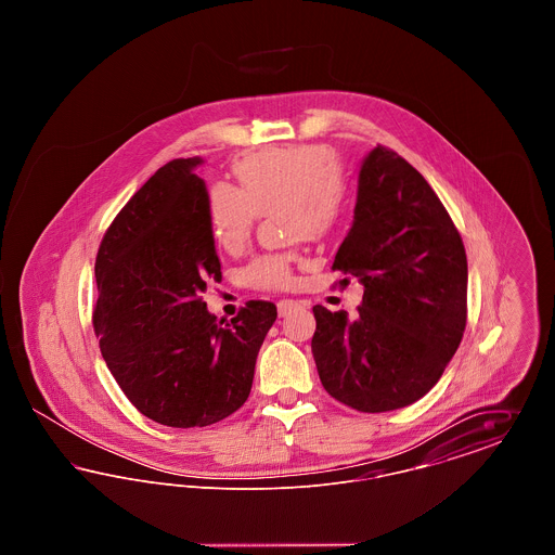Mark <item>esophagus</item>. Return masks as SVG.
Masks as SVG:
<instances>
[{"mask_svg":"<svg viewBox=\"0 0 555 555\" xmlns=\"http://www.w3.org/2000/svg\"><path fill=\"white\" fill-rule=\"evenodd\" d=\"M276 308H279V317H287V314H291V310H295V308H308V301H297V299H281V301L276 304Z\"/></svg>","mask_w":555,"mask_h":555,"instance_id":"obj_1","label":"esophagus"}]
</instances>
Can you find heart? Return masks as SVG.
<instances>
[{
    "instance_id": "obj_1",
    "label": "heart",
    "mask_w": 555,
    "mask_h": 555,
    "mask_svg": "<svg viewBox=\"0 0 555 555\" xmlns=\"http://www.w3.org/2000/svg\"><path fill=\"white\" fill-rule=\"evenodd\" d=\"M238 185L211 186V231L220 245H243L260 211L287 204L291 235H320L328 231L345 204V181L337 154L318 143L270 147L238 159L233 166ZM297 254L274 251L254 258L243 279L256 289H283L293 281Z\"/></svg>"
}]
</instances>
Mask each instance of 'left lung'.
<instances>
[{
  "mask_svg": "<svg viewBox=\"0 0 555 555\" xmlns=\"http://www.w3.org/2000/svg\"><path fill=\"white\" fill-rule=\"evenodd\" d=\"M333 270L364 285L349 318L314 306L312 353L326 393L358 412H389L426 396L466 328L462 237L423 175L383 145L362 162L353 224Z\"/></svg>",
  "mask_w": 555,
  "mask_h": 555,
  "instance_id": "left-lung-1",
  "label": "left lung"
}]
</instances>
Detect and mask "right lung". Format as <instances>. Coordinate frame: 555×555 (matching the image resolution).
I'll use <instances>...</instances> for the list:
<instances>
[{
  "label": "right lung",
  "mask_w": 555,
  "mask_h": 555,
  "mask_svg": "<svg viewBox=\"0 0 555 555\" xmlns=\"http://www.w3.org/2000/svg\"><path fill=\"white\" fill-rule=\"evenodd\" d=\"M204 159L168 162L118 211L95 260L93 328L107 369L154 423H220L251 391L258 351L276 320L247 301L229 324L202 299L220 281L210 195L193 172Z\"/></svg>",
  "instance_id": "obj_1"
}]
</instances>
